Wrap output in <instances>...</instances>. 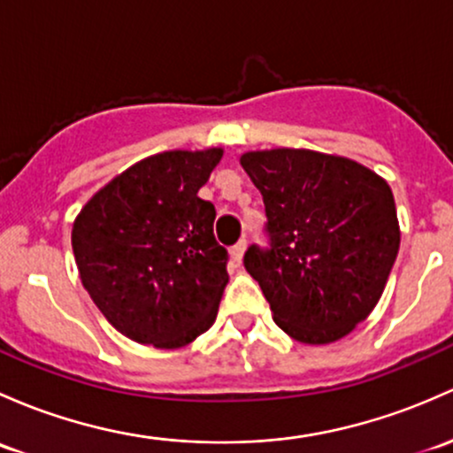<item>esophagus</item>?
Instances as JSON below:
<instances>
[{"mask_svg": "<svg viewBox=\"0 0 453 453\" xmlns=\"http://www.w3.org/2000/svg\"><path fill=\"white\" fill-rule=\"evenodd\" d=\"M245 250H247V241H239L234 247H232V260H234V265L242 263V254H245Z\"/></svg>", "mask_w": 453, "mask_h": 453, "instance_id": "esophagus-1", "label": "esophagus"}]
</instances>
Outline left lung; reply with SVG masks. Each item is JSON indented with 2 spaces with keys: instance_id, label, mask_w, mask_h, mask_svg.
<instances>
[{
  "instance_id": "obj_1",
  "label": "left lung",
  "mask_w": 453,
  "mask_h": 453,
  "mask_svg": "<svg viewBox=\"0 0 453 453\" xmlns=\"http://www.w3.org/2000/svg\"><path fill=\"white\" fill-rule=\"evenodd\" d=\"M269 247L251 245L245 269L273 321L308 345L349 334L382 297L399 251L390 187L366 166L311 150L247 151Z\"/></svg>"
}]
</instances>
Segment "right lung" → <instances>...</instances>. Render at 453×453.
<instances>
[{"mask_svg": "<svg viewBox=\"0 0 453 453\" xmlns=\"http://www.w3.org/2000/svg\"><path fill=\"white\" fill-rule=\"evenodd\" d=\"M223 150L163 151L132 165L88 199L71 232L95 306L127 339L178 349L217 319L227 250L217 211L199 197Z\"/></svg>", "mask_w": 453, "mask_h": 453, "instance_id": "right-lung-1", "label": "right lung"}]
</instances>
